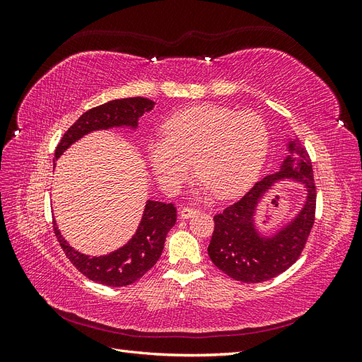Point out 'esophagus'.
Segmentation results:
<instances>
[{"label":"esophagus","instance_id":"obj_1","mask_svg":"<svg viewBox=\"0 0 362 362\" xmlns=\"http://www.w3.org/2000/svg\"><path fill=\"white\" fill-rule=\"evenodd\" d=\"M196 213H198V210H196V208H193V206H184V208H181L180 216H181V218H189V217L194 216Z\"/></svg>","mask_w":362,"mask_h":362}]
</instances>
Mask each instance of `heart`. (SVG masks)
Listing matches in <instances>:
<instances>
[{
    "label": "heart",
    "mask_w": 362,
    "mask_h": 362,
    "mask_svg": "<svg viewBox=\"0 0 362 362\" xmlns=\"http://www.w3.org/2000/svg\"><path fill=\"white\" fill-rule=\"evenodd\" d=\"M267 145L269 131L259 116L206 104L170 117L164 140L149 141L148 152L164 190L178 192L194 161L202 190L233 198L255 180Z\"/></svg>",
    "instance_id": "b5f03b06"
}]
</instances>
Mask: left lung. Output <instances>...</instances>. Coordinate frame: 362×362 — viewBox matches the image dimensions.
Returning <instances> with one entry per match:
<instances>
[{
	"label": "left lung",
	"mask_w": 362,
	"mask_h": 362,
	"mask_svg": "<svg viewBox=\"0 0 362 362\" xmlns=\"http://www.w3.org/2000/svg\"><path fill=\"white\" fill-rule=\"evenodd\" d=\"M290 156L279 172L258 181L242 199L214 216V231L208 255L225 275L240 282L257 284L281 275L300 257L315 221V182L308 152L298 141L288 144ZM298 154V158L293 157ZM293 179L307 189V201L300 214L276 234L267 238L257 233L253 216L256 205L276 182ZM279 196L272 202L276 205Z\"/></svg>",
	"instance_id": "obj_1"
}]
</instances>
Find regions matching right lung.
Masks as SVG:
<instances>
[{
  "label": "right lung",
  "instance_id": "obj_1",
  "mask_svg": "<svg viewBox=\"0 0 362 362\" xmlns=\"http://www.w3.org/2000/svg\"><path fill=\"white\" fill-rule=\"evenodd\" d=\"M154 105V101L136 96L113 100L90 108L63 134L56 148V160L74 141L80 140L92 131L113 127L136 128L139 117L151 112ZM175 222H177V208L173 204L148 201L144 217L133 238L125 246L103 257H87L71 247L62 237L56 222H54V234L69 261L84 276L103 286L125 287L139 281L148 270L154 267L163 252L164 240Z\"/></svg>",
  "mask_w": 362,
  "mask_h": 362
}]
</instances>
